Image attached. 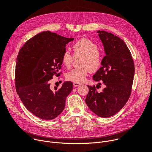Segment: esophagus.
<instances>
[{
  "label": "esophagus",
  "instance_id": "esophagus-1",
  "mask_svg": "<svg viewBox=\"0 0 152 152\" xmlns=\"http://www.w3.org/2000/svg\"><path fill=\"white\" fill-rule=\"evenodd\" d=\"M73 85H74L75 87H77V86H80V83H73Z\"/></svg>",
  "mask_w": 152,
  "mask_h": 152
}]
</instances>
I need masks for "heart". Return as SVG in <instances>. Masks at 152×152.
Returning <instances> with one entry per match:
<instances>
[{
	"mask_svg": "<svg viewBox=\"0 0 152 152\" xmlns=\"http://www.w3.org/2000/svg\"><path fill=\"white\" fill-rule=\"evenodd\" d=\"M72 49L74 56H81L79 61V67L75 68L66 75L67 80L74 83L84 82L90 73L96 72L102 66L103 56L98 50V46L90 39L83 38L75 42ZM62 64L66 68L72 65L73 57L68 51H65L61 57Z\"/></svg>",
	"mask_w": 152,
	"mask_h": 152,
	"instance_id": "heart-1",
	"label": "heart"
}]
</instances>
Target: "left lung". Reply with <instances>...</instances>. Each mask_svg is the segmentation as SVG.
Instances as JSON below:
<instances>
[{
  "instance_id": "left-lung-1",
  "label": "left lung",
  "mask_w": 152,
  "mask_h": 152,
  "mask_svg": "<svg viewBox=\"0 0 152 152\" xmlns=\"http://www.w3.org/2000/svg\"><path fill=\"white\" fill-rule=\"evenodd\" d=\"M98 33L106 56L93 79L95 81L102 80L106 87L99 92L96 88L99 85L88 86L86 103L95 114L106 118L117 114L128 102L132 90L134 64L130 50L122 39L105 31L99 30Z\"/></svg>"
}]
</instances>
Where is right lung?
I'll use <instances>...</instances> for the list:
<instances>
[{
    "instance_id": "1",
    "label": "right lung",
    "mask_w": 152,
    "mask_h": 152,
    "mask_svg": "<svg viewBox=\"0 0 152 152\" xmlns=\"http://www.w3.org/2000/svg\"><path fill=\"white\" fill-rule=\"evenodd\" d=\"M73 39L42 32L27 41L18 53L15 69L17 94L27 110L41 119L49 120L60 115L73 90V83L66 81L53 91L49 80L62 73H58L62 56L66 45Z\"/></svg>"
}]
</instances>
